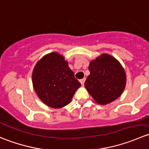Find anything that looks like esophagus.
<instances>
[{
    "label": "esophagus",
    "mask_w": 149,
    "mask_h": 149,
    "mask_svg": "<svg viewBox=\"0 0 149 149\" xmlns=\"http://www.w3.org/2000/svg\"><path fill=\"white\" fill-rule=\"evenodd\" d=\"M85 80H86L85 78H84V79H81V80H80V82H81V85H82V86H84V81H85Z\"/></svg>",
    "instance_id": "1"
}]
</instances>
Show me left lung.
I'll list each match as a JSON object with an SVG mask.
<instances>
[{"label": "left lung", "mask_w": 149, "mask_h": 149, "mask_svg": "<svg viewBox=\"0 0 149 149\" xmlns=\"http://www.w3.org/2000/svg\"><path fill=\"white\" fill-rule=\"evenodd\" d=\"M90 75L84 85L96 102L109 104L120 97L126 84V75L121 64L111 55L103 54L88 66Z\"/></svg>", "instance_id": "8db88e82"}]
</instances>
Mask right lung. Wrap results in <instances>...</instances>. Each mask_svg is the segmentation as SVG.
Returning a JSON list of instances; mask_svg holds the SVG:
<instances>
[{"instance_id":"add662e5","label":"right lung","mask_w":149,"mask_h":149,"mask_svg":"<svg viewBox=\"0 0 149 149\" xmlns=\"http://www.w3.org/2000/svg\"><path fill=\"white\" fill-rule=\"evenodd\" d=\"M32 84L39 98L52 108L68 104L81 86L65 58L57 52L48 54L36 64Z\"/></svg>"}]
</instances>
